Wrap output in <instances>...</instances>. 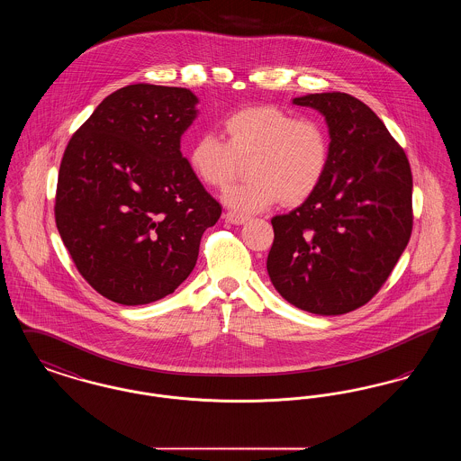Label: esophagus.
<instances>
[{
  "label": "esophagus",
  "mask_w": 461,
  "mask_h": 461,
  "mask_svg": "<svg viewBox=\"0 0 461 461\" xmlns=\"http://www.w3.org/2000/svg\"><path fill=\"white\" fill-rule=\"evenodd\" d=\"M224 218H226L228 222H231V224H237V226L245 224V222L249 221V216H241V214H237V212H228Z\"/></svg>",
  "instance_id": "1"
}]
</instances>
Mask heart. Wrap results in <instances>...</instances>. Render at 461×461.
Returning a JSON list of instances; mask_svg holds the SVG:
<instances>
[{"mask_svg": "<svg viewBox=\"0 0 461 461\" xmlns=\"http://www.w3.org/2000/svg\"><path fill=\"white\" fill-rule=\"evenodd\" d=\"M222 128L226 141L214 132L198 136L188 150V166L202 185L224 188L249 160L252 177L222 194V202L237 212H258L278 200L299 205L327 175L330 140L318 119L256 105L228 115Z\"/></svg>", "mask_w": 461, "mask_h": 461, "instance_id": "b5f03b06", "label": "heart"}]
</instances>
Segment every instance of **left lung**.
Instances as JSON below:
<instances>
[{"instance_id": "obj_1", "label": "left lung", "mask_w": 461, "mask_h": 461, "mask_svg": "<svg viewBox=\"0 0 461 461\" xmlns=\"http://www.w3.org/2000/svg\"><path fill=\"white\" fill-rule=\"evenodd\" d=\"M329 126L330 162L318 190L271 220L267 275L307 312L335 316L366 304L404 252L413 226V177L404 150L368 105L348 93L292 100Z\"/></svg>"}]
</instances>
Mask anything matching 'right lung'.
Listing matches in <instances>:
<instances>
[{
    "instance_id": "1",
    "label": "right lung",
    "mask_w": 461,
    "mask_h": 461,
    "mask_svg": "<svg viewBox=\"0 0 461 461\" xmlns=\"http://www.w3.org/2000/svg\"><path fill=\"white\" fill-rule=\"evenodd\" d=\"M197 104L186 88L117 89L67 145L57 228L83 278L117 304L173 294L197 264L203 231L220 220V203L181 155Z\"/></svg>"
}]
</instances>
